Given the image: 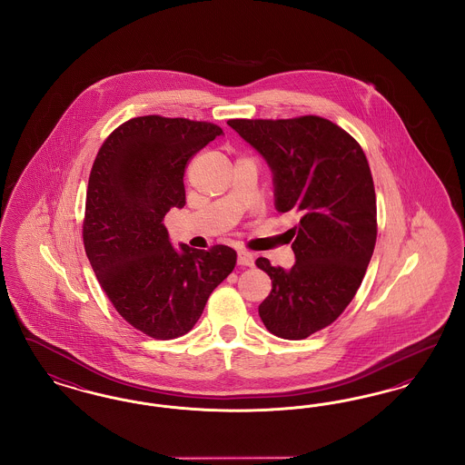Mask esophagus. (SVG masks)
<instances>
[{
    "mask_svg": "<svg viewBox=\"0 0 465 465\" xmlns=\"http://www.w3.org/2000/svg\"><path fill=\"white\" fill-rule=\"evenodd\" d=\"M237 263L241 266H252L254 265V256L251 252H247V251H239Z\"/></svg>",
    "mask_w": 465,
    "mask_h": 465,
    "instance_id": "34e87169",
    "label": "esophagus"
}]
</instances>
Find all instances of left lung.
Masks as SVG:
<instances>
[{
    "label": "left lung",
    "instance_id": "left-lung-1",
    "mask_svg": "<svg viewBox=\"0 0 465 465\" xmlns=\"http://www.w3.org/2000/svg\"><path fill=\"white\" fill-rule=\"evenodd\" d=\"M273 173L275 207L292 213L296 263L258 258L272 279L260 305L266 330L303 340L332 324L361 286L376 242V195L370 163L349 133L305 114L286 120H228Z\"/></svg>",
    "mask_w": 465,
    "mask_h": 465
}]
</instances>
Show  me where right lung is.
Here are the masks:
<instances>
[{"instance_id":"obj_1","label":"right lung","mask_w":465,"mask_h":465,"mask_svg":"<svg viewBox=\"0 0 465 465\" xmlns=\"http://www.w3.org/2000/svg\"><path fill=\"white\" fill-rule=\"evenodd\" d=\"M211 122L148 114L106 137L94 160L84 245L116 312L155 340H173L199 321L211 292L232 273L237 252L169 242L163 216L183 207L192 156L222 135Z\"/></svg>"}]
</instances>
